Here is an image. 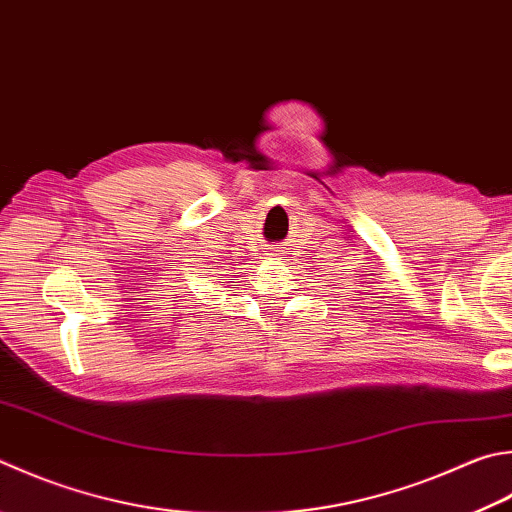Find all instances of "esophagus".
Returning a JSON list of instances; mask_svg holds the SVG:
<instances>
[{
    "instance_id": "esophagus-1",
    "label": "esophagus",
    "mask_w": 512,
    "mask_h": 512,
    "mask_svg": "<svg viewBox=\"0 0 512 512\" xmlns=\"http://www.w3.org/2000/svg\"><path fill=\"white\" fill-rule=\"evenodd\" d=\"M269 249H272V254H269V256H281V252H285V249L283 247H269Z\"/></svg>"
}]
</instances>
